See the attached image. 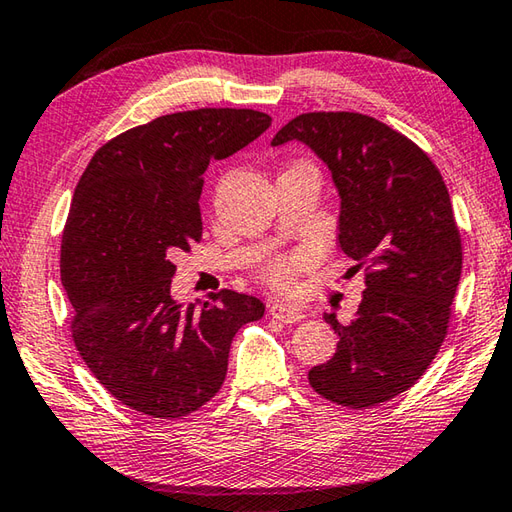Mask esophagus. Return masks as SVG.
I'll return each mask as SVG.
<instances>
[{
	"instance_id": "esophagus-1",
	"label": "esophagus",
	"mask_w": 512,
	"mask_h": 512,
	"mask_svg": "<svg viewBox=\"0 0 512 512\" xmlns=\"http://www.w3.org/2000/svg\"><path fill=\"white\" fill-rule=\"evenodd\" d=\"M268 313L273 315L275 319H279V322H284V324H297V322H302V319H304L302 310H297L286 302H273L268 308Z\"/></svg>"
}]
</instances>
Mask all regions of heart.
I'll list each match as a JSON object with an SVG mask.
<instances>
[{
	"instance_id": "obj_1",
	"label": "heart",
	"mask_w": 512,
	"mask_h": 512,
	"mask_svg": "<svg viewBox=\"0 0 512 512\" xmlns=\"http://www.w3.org/2000/svg\"><path fill=\"white\" fill-rule=\"evenodd\" d=\"M306 262H308L306 253H297V255L277 259V262L270 264L268 270H266L268 282L273 286H279V288L290 286V284H293V277L297 275V270L302 268Z\"/></svg>"
}]
</instances>
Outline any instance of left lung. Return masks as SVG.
<instances>
[{
  "mask_svg": "<svg viewBox=\"0 0 512 512\" xmlns=\"http://www.w3.org/2000/svg\"><path fill=\"white\" fill-rule=\"evenodd\" d=\"M286 142H302L330 170L339 246L368 270L353 322L324 315L339 342L308 382L342 406L388 402L424 375L448 330L462 239L446 184L422 148L368 115H299L270 144Z\"/></svg>",
  "mask_w": 512,
  "mask_h": 512,
  "instance_id": "1",
  "label": "left lung"
}]
</instances>
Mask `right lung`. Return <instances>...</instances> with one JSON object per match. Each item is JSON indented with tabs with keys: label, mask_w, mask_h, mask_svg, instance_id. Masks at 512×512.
Here are the masks:
<instances>
[{
	"label": "right lung",
	"mask_w": 512,
	"mask_h": 512,
	"mask_svg": "<svg viewBox=\"0 0 512 512\" xmlns=\"http://www.w3.org/2000/svg\"><path fill=\"white\" fill-rule=\"evenodd\" d=\"M270 126L248 108H199L130 128L97 150L62 235V284L79 355L124 406L173 419L224 384L233 337L264 315L253 295L222 290L179 304L173 255L202 239L204 173Z\"/></svg>",
	"instance_id": "right-lung-1"
}]
</instances>
